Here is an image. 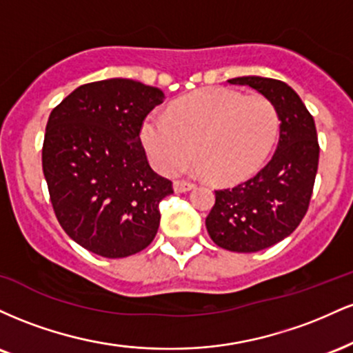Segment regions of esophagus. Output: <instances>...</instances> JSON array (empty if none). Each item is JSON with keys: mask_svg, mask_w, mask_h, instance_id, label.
I'll list each match as a JSON object with an SVG mask.
<instances>
[{"mask_svg": "<svg viewBox=\"0 0 353 353\" xmlns=\"http://www.w3.org/2000/svg\"><path fill=\"white\" fill-rule=\"evenodd\" d=\"M196 185L192 182H185V181H174V190L176 192H188V190L194 189Z\"/></svg>", "mask_w": 353, "mask_h": 353, "instance_id": "obj_1", "label": "esophagus"}]
</instances>
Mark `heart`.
<instances>
[{
	"label": "heart",
	"instance_id": "1",
	"mask_svg": "<svg viewBox=\"0 0 353 353\" xmlns=\"http://www.w3.org/2000/svg\"><path fill=\"white\" fill-rule=\"evenodd\" d=\"M277 134V111L265 96H242L228 88L194 92L174 103L169 114H149L141 128L154 168L177 171L197 149L201 159L190 169L224 184L257 171L272 152Z\"/></svg>",
	"mask_w": 353,
	"mask_h": 353
}]
</instances>
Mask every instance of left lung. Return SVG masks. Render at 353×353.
I'll return each instance as SVG.
<instances>
[{
	"label": "left lung",
	"mask_w": 353,
	"mask_h": 353,
	"mask_svg": "<svg viewBox=\"0 0 353 353\" xmlns=\"http://www.w3.org/2000/svg\"><path fill=\"white\" fill-rule=\"evenodd\" d=\"M230 84L250 86L274 104L279 143L270 161L255 176L216 190V204L205 217L210 239L232 252H259L294 232L309 209L319 168L314 117L283 81L242 76Z\"/></svg>",
	"instance_id": "1"
}]
</instances>
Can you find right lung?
Listing matches in <instances>:
<instances>
[{
  "label": "right lung",
  "mask_w": 353,
  "mask_h": 353,
  "mask_svg": "<svg viewBox=\"0 0 353 353\" xmlns=\"http://www.w3.org/2000/svg\"><path fill=\"white\" fill-rule=\"evenodd\" d=\"M163 101L159 88L112 78L76 88L50 114L43 172L51 204L89 252L128 257L156 237L159 202L174 190L149 165L139 132Z\"/></svg>",
  "instance_id": "add662e5"
}]
</instances>
